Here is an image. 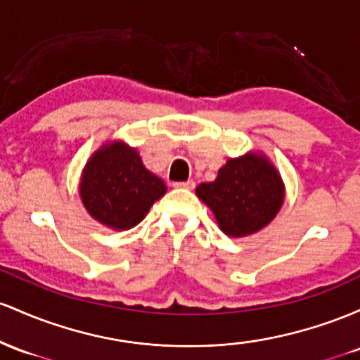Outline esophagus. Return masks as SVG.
I'll list each match as a JSON object with an SVG mask.
<instances>
[{
    "label": "esophagus",
    "instance_id": "esophagus-1",
    "mask_svg": "<svg viewBox=\"0 0 360 360\" xmlns=\"http://www.w3.org/2000/svg\"><path fill=\"white\" fill-rule=\"evenodd\" d=\"M173 187H175V188H187V191H192V188L195 187V181H193V180L175 181V184H173Z\"/></svg>",
    "mask_w": 360,
    "mask_h": 360
}]
</instances>
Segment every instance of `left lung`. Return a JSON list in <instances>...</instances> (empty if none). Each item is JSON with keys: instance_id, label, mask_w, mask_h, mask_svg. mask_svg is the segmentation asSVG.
Returning a JSON list of instances; mask_svg holds the SVG:
<instances>
[{"instance_id": "8db88e82", "label": "left lung", "mask_w": 360, "mask_h": 360, "mask_svg": "<svg viewBox=\"0 0 360 360\" xmlns=\"http://www.w3.org/2000/svg\"><path fill=\"white\" fill-rule=\"evenodd\" d=\"M197 197L211 209L224 234L243 238L269 226L284 204L281 173L264 153L229 158L214 181L200 184Z\"/></svg>"}]
</instances>
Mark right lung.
<instances>
[{
    "instance_id": "right-lung-1",
    "label": "right lung",
    "mask_w": 360,
    "mask_h": 360,
    "mask_svg": "<svg viewBox=\"0 0 360 360\" xmlns=\"http://www.w3.org/2000/svg\"><path fill=\"white\" fill-rule=\"evenodd\" d=\"M79 197L95 221L115 231L134 228L167 193L165 181L143 165L136 148L108 141L84 165Z\"/></svg>"
}]
</instances>
